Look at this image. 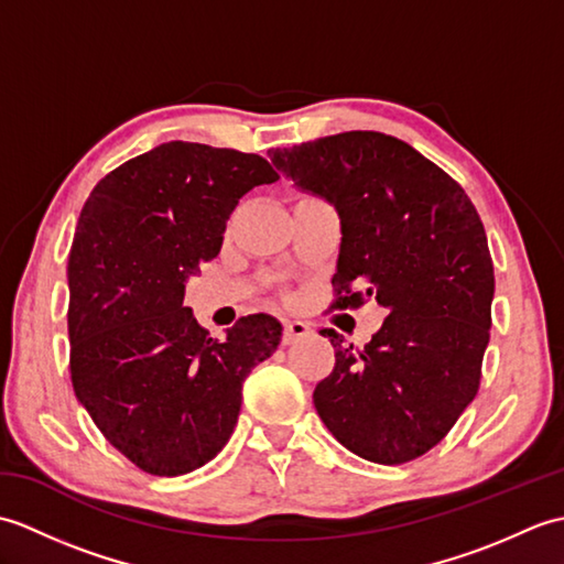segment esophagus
<instances>
[{
    "instance_id": "esophagus-1",
    "label": "esophagus",
    "mask_w": 564,
    "mask_h": 564,
    "mask_svg": "<svg viewBox=\"0 0 564 564\" xmlns=\"http://www.w3.org/2000/svg\"><path fill=\"white\" fill-rule=\"evenodd\" d=\"M310 329L305 322H301V319H289L285 322V327H283V344H295V341H301V339H305V337H310Z\"/></svg>"
}]
</instances>
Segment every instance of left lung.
Instances as JSON below:
<instances>
[{
  "label": "left lung",
  "mask_w": 564,
  "mask_h": 564,
  "mask_svg": "<svg viewBox=\"0 0 564 564\" xmlns=\"http://www.w3.org/2000/svg\"><path fill=\"white\" fill-rule=\"evenodd\" d=\"M341 220L334 307L376 301L386 322L364 349L334 329V370L315 410L341 446L380 465L410 463L448 434L482 378L495 267L463 186L406 142L376 133L269 152Z\"/></svg>",
  "instance_id": "1"
}]
</instances>
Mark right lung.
I'll return each mask as SVG.
<instances>
[{
    "instance_id": "1",
    "label": "right lung",
    "mask_w": 564,
    "mask_h": 564,
    "mask_svg": "<svg viewBox=\"0 0 564 564\" xmlns=\"http://www.w3.org/2000/svg\"><path fill=\"white\" fill-rule=\"evenodd\" d=\"M273 182L259 154L172 140L116 166L84 203L67 261L72 388L150 475H186L223 451L245 378L281 341L271 315L239 317L218 341L184 307L239 198Z\"/></svg>"
}]
</instances>
